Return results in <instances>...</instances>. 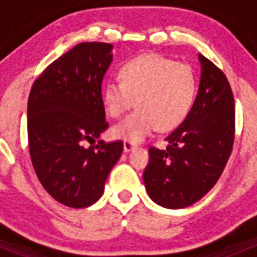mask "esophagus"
Listing matches in <instances>:
<instances>
[{
	"instance_id": "34e87169",
	"label": "esophagus",
	"mask_w": 257,
	"mask_h": 257,
	"mask_svg": "<svg viewBox=\"0 0 257 257\" xmlns=\"http://www.w3.org/2000/svg\"><path fill=\"white\" fill-rule=\"evenodd\" d=\"M134 148H135V145H134L133 143L123 142V151L126 152V153H128V152H130V151H133Z\"/></svg>"
}]
</instances>
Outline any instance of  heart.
I'll return each instance as SVG.
<instances>
[{"label": "heart", "instance_id": "heart-1", "mask_svg": "<svg viewBox=\"0 0 257 257\" xmlns=\"http://www.w3.org/2000/svg\"><path fill=\"white\" fill-rule=\"evenodd\" d=\"M119 81L103 88L106 113L121 118L136 103L138 109L112 134L124 142L140 143L153 131H171L180 126L192 110L197 96V77L192 67L157 54H145L124 63Z\"/></svg>", "mask_w": 257, "mask_h": 257}]
</instances>
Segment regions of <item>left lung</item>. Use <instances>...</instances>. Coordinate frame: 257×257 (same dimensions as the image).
<instances>
[{
    "mask_svg": "<svg viewBox=\"0 0 257 257\" xmlns=\"http://www.w3.org/2000/svg\"><path fill=\"white\" fill-rule=\"evenodd\" d=\"M201 79L187 119L166 142L165 151L149 149L145 189L157 205L184 208L210 192L224 171L234 142V97L225 74L198 55Z\"/></svg>",
    "mask_w": 257,
    "mask_h": 257,
    "instance_id": "obj_1",
    "label": "left lung"
}]
</instances>
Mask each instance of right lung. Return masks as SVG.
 <instances>
[{"label":"right lung","mask_w":257,"mask_h":257,"mask_svg":"<svg viewBox=\"0 0 257 257\" xmlns=\"http://www.w3.org/2000/svg\"><path fill=\"white\" fill-rule=\"evenodd\" d=\"M113 45L82 42L50 64L28 99L32 165L47 193L61 205L83 208L104 193L123 143L95 142L108 128L101 96Z\"/></svg>","instance_id":"add662e5"}]
</instances>
